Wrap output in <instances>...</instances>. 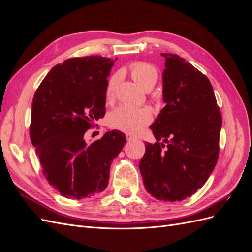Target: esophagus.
<instances>
[{
  "label": "esophagus",
  "mask_w": 252,
  "mask_h": 252,
  "mask_svg": "<svg viewBox=\"0 0 252 252\" xmlns=\"http://www.w3.org/2000/svg\"><path fill=\"white\" fill-rule=\"evenodd\" d=\"M126 138H127V141H134V140H136L135 136H133L131 134H126Z\"/></svg>",
  "instance_id": "obj_1"
}]
</instances>
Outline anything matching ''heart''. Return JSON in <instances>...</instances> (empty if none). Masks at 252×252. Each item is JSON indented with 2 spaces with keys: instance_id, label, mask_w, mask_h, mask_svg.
I'll use <instances>...</instances> for the list:
<instances>
[{
  "instance_id": "obj_1",
  "label": "heart",
  "mask_w": 252,
  "mask_h": 252,
  "mask_svg": "<svg viewBox=\"0 0 252 252\" xmlns=\"http://www.w3.org/2000/svg\"><path fill=\"white\" fill-rule=\"evenodd\" d=\"M130 73L133 81L144 91L154 87L158 80V71L156 68L146 63L133 64L130 68ZM119 82V74H114L109 80L107 87H106V97L108 100L113 96ZM151 120L152 114L149 109H132L126 107V106H121L108 116V125L118 130L136 134L142 130L144 126L149 124Z\"/></svg>"
}]
</instances>
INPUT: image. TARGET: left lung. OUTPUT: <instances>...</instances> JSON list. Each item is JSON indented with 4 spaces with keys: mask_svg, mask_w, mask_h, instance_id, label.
<instances>
[{
    "mask_svg": "<svg viewBox=\"0 0 252 252\" xmlns=\"http://www.w3.org/2000/svg\"><path fill=\"white\" fill-rule=\"evenodd\" d=\"M162 56L165 107L150 125L157 142L145 144L139 166L148 193L175 202L195 193L215 169L222 114L206 75L177 55Z\"/></svg>",
    "mask_w": 252,
    "mask_h": 252,
    "instance_id": "1",
    "label": "left lung"
}]
</instances>
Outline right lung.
Segmentation results:
<instances>
[{
	"instance_id": "right-lung-1",
	"label": "right lung",
	"mask_w": 252,
	"mask_h": 252,
	"mask_svg": "<svg viewBox=\"0 0 252 252\" xmlns=\"http://www.w3.org/2000/svg\"><path fill=\"white\" fill-rule=\"evenodd\" d=\"M114 61L103 57L68 59L36 89L30 140L49 184L67 199H84L108 185L110 166L126 143L119 130L86 143L84 134L104 118L106 87Z\"/></svg>"
}]
</instances>
